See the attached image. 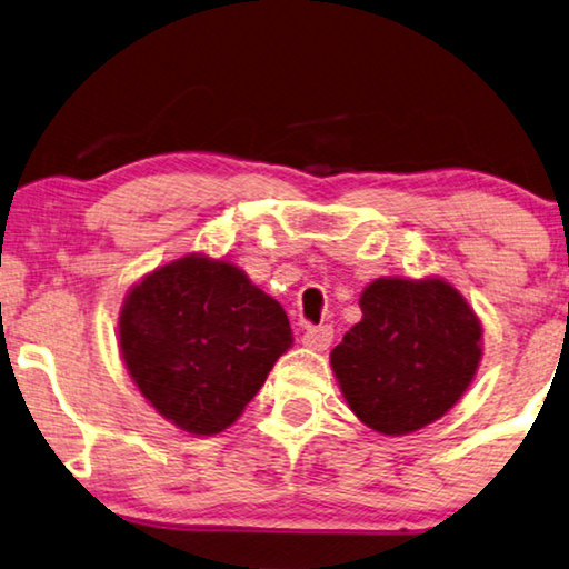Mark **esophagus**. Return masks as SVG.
<instances>
[{
  "instance_id": "1",
  "label": "esophagus",
  "mask_w": 569,
  "mask_h": 569,
  "mask_svg": "<svg viewBox=\"0 0 569 569\" xmlns=\"http://www.w3.org/2000/svg\"><path fill=\"white\" fill-rule=\"evenodd\" d=\"M331 339H333V329L327 327V323H323V327H306L303 337H301L303 347L317 349V351L327 349L331 345Z\"/></svg>"
}]
</instances>
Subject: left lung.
I'll return each mask as SVG.
<instances>
[{
	"instance_id": "8db88e82",
	"label": "left lung",
	"mask_w": 569,
	"mask_h": 569,
	"mask_svg": "<svg viewBox=\"0 0 569 569\" xmlns=\"http://www.w3.org/2000/svg\"><path fill=\"white\" fill-rule=\"evenodd\" d=\"M362 321L331 349L349 410L382 436L430 426L463 398L483 329L443 278H377L359 296Z\"/></svg>"
}]
</instances>
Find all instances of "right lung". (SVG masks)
I'll return each mask as SVG.
<instances>
[{
  "instance_id": "obj_1",
  "label": "right lung",
  "mask_w": 569,
  "mask_h": 569,
  "mask_svg": "<svg viewBox=\"0 0 569 569\" xmlns=\"http://www.w3.org/2000/svg\"><path fill=\"white\" fill-rule=\"evenodd\" d=\"M293 345L283 306L224 258L189 252L126 293L119 347L133 385L179 430L214 436Z\"/></svg>"
}]
</instances>
